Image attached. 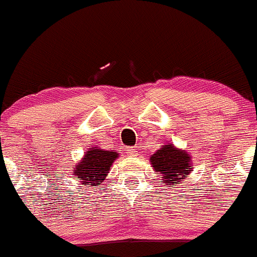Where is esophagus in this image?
<instances>
[{
  "label": "esophagus",
  "instance_id": "esophagus-1",
  "mask_svg": "<svg viewBox=\"0 0 257 257\" xmlns=\"http://www.w3.org/2000/svg\"><path fill=\"white\" fill-rule=\"evenodd\" d=\"M126 155L128 156V157H136L137 156V151L135 150V148H128V150H126Z\"/></svg>",
  "mask_w": 257,
  "mask_h": 257
}]
</instances>
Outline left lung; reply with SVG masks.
Listing matches in <instances>:
<instances>
[{"instance_id":"left-lung-1","label":"left lung","mask_w":257,"mask_h":257,"mask_svg":"<svg viewBox=\"0 0 257 257\" xmlns=\"http://www.w3.org/2000/svg\"><path fill=\"white\" fill-rule=\"evenodd\" d=\"M150 162L153 169L161 174V181L169 187L181 183L193 169L192 156L172 144L160 146V150L150 157Z\"/></svg>"}]
</instances>
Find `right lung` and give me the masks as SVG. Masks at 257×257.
<instances>
[{"instance_id": "obj_1", "label": "right lung", "mask_w": 257, "mask_h": 257, "mask_svg": "<svg viewBox=\"0 0 257 257\" xmlns=\"http://www.w3.org/2000/svg\"><path fill=\"white\" fill-rule=\"evenodd\" d=\"M116 158H118V153L112 150L105 151L100 147H90L78 165L73 167L74 178L80 179L83 186L95 188L106 178Z\"/></svg>"}]
</instances>
